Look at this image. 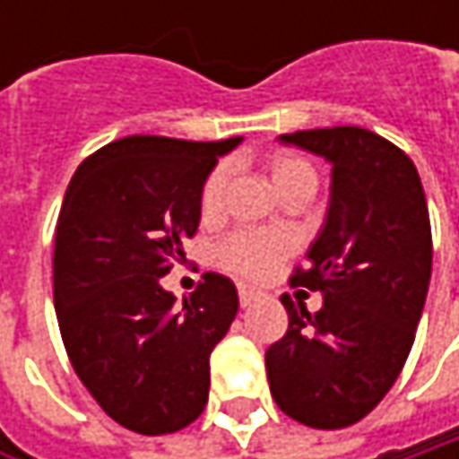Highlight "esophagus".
Segmentation results:
<instances>
[{
  "mask_svg": "<svg viewBox=\"0 0 459 459\" xmlns=\"http://www.w3.org/2000/svg\"><path fill=\"white\" fill-rule=\"evenodd\" d=\"M257 298H263V292L257 290V287H249V284H238V300H241V306L247 308V306H252Z\"/></svg>",
  "mask_w": 459,
  "mask_h": 459,
  "instance_id": "obj_1",
  "label": "esophagus"
}]
</instances>
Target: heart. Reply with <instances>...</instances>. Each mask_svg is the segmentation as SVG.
Segmentation results:
<instances>
[{
  "label": "heart",
  "instance_id": "1",
  "mask_svg": "<svg viewBox=\"0 0 459 459\" xmlns=\"http://www.w3.org/2000/svg\"><path fill=\"white\" fill-rule=\"evenodd\" d=\"M268 169H271V178L279 191L290 188L292 183H298L303 178H316L314 167L306 159L287 153V151L273 153L268 161ZM226 186H229V164H218L207 175L204 188H202V212L204 215H212L221 210ZM290 252H292V238L281 230L238 229L218 244V263L236 276L265 279L273 273V268Z\"/></svg>",
  "mask_w": 459,
  "mask_h": 459
}]
</instances>
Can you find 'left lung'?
<instances>
[{"label": "left lung", "instance_id": "left-lung-1", "mask_svg": "<svg viewBox=\"0 0 459 459\" xmlns=\"http://www.w3.org/2000/svg\"><path fill=\"white\" fill-rule=\"evenodd\" d=\"M332 164L329 204L292 284L319 290L316 314L284 295L287 334L265 351L271 396L292 420L334 430L396 383L420 324L433 241L412 159L361 127L279 135Z\"/></svg>", "mask_w": 459, "mask_h": 459}]
</instances>
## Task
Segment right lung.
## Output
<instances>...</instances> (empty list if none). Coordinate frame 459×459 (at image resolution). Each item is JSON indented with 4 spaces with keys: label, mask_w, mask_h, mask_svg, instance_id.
<instances>
[{
    "label": "right lung",
    "mask_w": 459,
    "mask_h": 459,
    "mask_svg": "<svg viewBox=\"0 0 459 459\" xmlns=\"http://www.w3.org/2000/svg\"><path fill=\"white\" fill-rule=\"evenodd\" d=\"M241 140L122 138L84 159L65 188L52 255L63 345L92 399L143 436L204 412L210 353L238 311L221 273L183 306L161 276L199 229L207 175Z\"/></svg>",
    "instance_id": "obj_1"
}]
</instances>
